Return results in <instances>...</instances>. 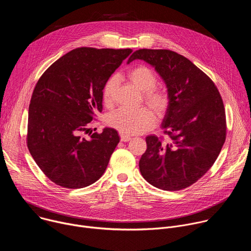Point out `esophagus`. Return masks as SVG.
<instances>
[{
    "label": "esophagus",
    "mask_w": 251,
    "mask_h": 251,
    "mask_svg": "<svg viewBox=\"0 0 251 251\" xmlns=\"http://www.w3.org/2000/svg\"><path fill=\"white\" fill-rule=\"evenodd\" d=\"M130 139H131V137L129 135H125V134L120 133V140L122 142H128V141H130Z\"/></svg>",
    "instance_id": "34e87169"
}]
</instances>
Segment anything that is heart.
<instances>
[{"mask_svg": "<svg viewBox=\"0 0 251 251\" xmlns=\"http://www.w3.org/2000/svg\"><path fill=\"white\" fill-rule=\"evenodd\" d=\"M129 80L143 92L144 100L152 107L153 110L162 115L168 108V94L156 86L157 76L154 71L146 65H137L129 70ZM117 88V81L111 77L103 88V101L109 105L113 102ZM108 125L125 135L140 134L153 127L155 124L154 113L146 107L137 109L119 108L109 114L107 118Z\"/></svg>", "mask_w": 251, "mask_h": 251, "instance_id": "b5f03b06", "label": "heart"}]
</instances>
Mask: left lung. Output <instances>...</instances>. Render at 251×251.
<instances>
[{"label": "left lung", "instance_id": "obj_1", "mask_svg": "<svg viewBox=\"0 0 251 251\" xmlns=\"http://www.w3.org/2000/svg\"><path fill=\"white\" fill-rule=\"evenodd\" d=\"M142 59L164 80L169 105L162 122L170 137L164 143L146 137L139 168L145 180L164 191L195 184L216 162L226 136V111L213 81L190 59L169 50H136L127 63Z\"/></svg>", "mask_w": 251, "mask_h": 251}]
</instances>
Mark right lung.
I'll list each match as a JSON object with an SVG mask.
<instances>
[{
  "label": "right lung",
  "instance_id": "obj_1",
  "mask_svg": "<svg viewBox=\"0 0 251 251\" xmlns=\"http://www.w3.org/2000/svg\"><path fill=\"white\" fill-rule=\"evenodd\" d=\"M131 52L73 50L54 61L35 85L28 107L27 148L54 184L81 189L105 172L120 138L113 128L91 134L89 125L102 111L106 82Z\"/></svg>",
  "mask_w": 251,
  "mask_h": 251
}]
</instances>
